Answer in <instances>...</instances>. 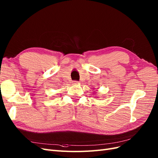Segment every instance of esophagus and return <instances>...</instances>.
<instances>
[{
  "instance_id": "obj_1",
  "label": "esophagus",
  "mask_w": 158,
  "mask_h": 158,
  "mask_svg": "<svg viewBox=\"0 0 158 158\" xmlns=\"http://www.w3.org/2000/svg\"><path fill=\"white\" fill-rule=\"evenodd\" d=\"M73 82L74 84H77L79 83V82H78V81H74V82Z\"/></svg>"
}]
</instances>
